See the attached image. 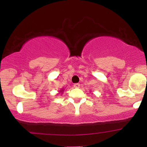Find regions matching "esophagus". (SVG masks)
Masks as SVG:
<instances>
[{
	"instance_id": "34e87169",
	"label": "esophagus",
	"mask_w": 147,
	"mask_h": 147,
	"mask_svg": "<svg viewBox=\"0 0 147 147\" xmlns=\"http://www.w3.org/2000/svg\"><path fill=\"white\" fill-rule=\"evenodd\" d=\"M74 87L76 88H78L80 87V84H74Z\"/></svg>"
}]
</instances>
